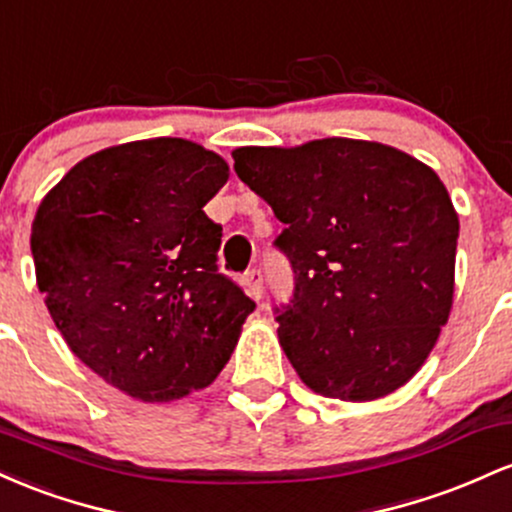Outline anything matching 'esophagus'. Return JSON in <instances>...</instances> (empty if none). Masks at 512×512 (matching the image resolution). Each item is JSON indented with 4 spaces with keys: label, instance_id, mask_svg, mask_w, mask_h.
Here are the masks:
<instances>
[{
    "label": "esophagus",
    "instance_id": "esophagus-1",
    "mask_svg": "<svg viewBox=\"0 0 512 512\" xmlns=\"http://www.w3.org/2000/svg\"><path fill=\"white\" fill-rule=\"evenodd\" d=\"M246 287H249V295L254 297V300L258 302L263 297V275H261V271H249L246 273Z\"/></svg>",
    "mask_w": 512,
    "mask_h": 512
}]
</instances>
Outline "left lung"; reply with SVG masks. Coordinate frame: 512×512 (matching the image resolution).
<instances>
[{
	"mask_svg": "<svg viewBox=\"0 0 512 512\" xmlns=\"http://www.w3.org/2000/svg\"><path fill=\"white\" fill-rule=\"evenodd\" d=\"M234 171L285 229L295 297L278 312L312 392L375 401L421 370L455 295L459 217L428 164L382 142L239 147Z\"/></svg>",
	"mask_w": 512,
	"mask_h": 512,
	"instance_id": "left-lung-1",
	"label": "left lung"
}]
</instances>
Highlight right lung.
I'll return each instance as SVG.
<instances>
[{
    "instance_id": "add662e5",
    "label": "right lung",
    "mask_w": 512,
    "mask_h": 512,
    "mask_svg": "<svg viewBox=\"0 0 512 512\" xmlns=\"http://www.w3.org/2000/svg\"><path fill=\"white\" fill-rule=\"evenodd\" d=\"M220 154L181 137L125 142L74 164L31 227L38 290L67 346L132 399L174 401L227 365L256 304L217 273L205 203Z\"/></svg>"
}]
</instances>
